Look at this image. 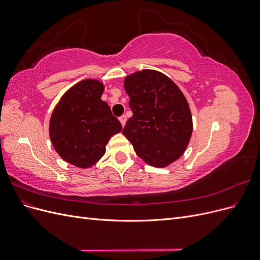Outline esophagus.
<instances>
[{
  "mask_svg": "<svg viewBox=\"0 0 260 260\" xmlns=\"http://www.w3.org/2000/svg\"><path fill=\"white\" fill-rule=\"evenodd\" d=\"M119 121L121 122L122 127H124L125 122H127V116H125V115H122V116H120V117H119Z\"/></svg>",
  "mask_w": 260,
  "mask_h": 260,
  "instance_id": "esophagus-1",
  "label": "esophagus"
}]
</instances>
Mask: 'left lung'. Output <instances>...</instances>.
Returning a JSON list of instances; mask_svg holds the SVG:
<instances>
[{
	"label": "left lung",
	"mask_w": 260,
	"mask_h": 260,
	"mask_svg": "<svg viewBox=\"0 0 260 260\" xmlns=\"http://www.w3.org/2000/svg\"><path fill=\"white\" fill-rule=\"evenodd\" d=\"M133 116L122 130L147 165L165 168L179 159L190 143V106L169 77L153 69L128 75L123 81Z\"/></svg>",
	"instance_id": "obj_1"
}]
</instances>
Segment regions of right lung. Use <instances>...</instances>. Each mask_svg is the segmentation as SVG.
I'll return each instance as SVG.
<instances>
[{"label": "right lung", "mask_w": 260, "mask_h": 260, "mask_svg": "<svg viewBox=\"0 0 260 260\" xmlns=\"http://www.w3.org/2000/svg\"><path fill=\"white\" fill-rule=\"evenodd\" d=\"M104 83L81 80L69 88L54 107L49 135L55 151L78 168L94 166L106 152L108 140L122 130L106 102Z\"/></svg>", "instance_id": "obj_1"}]
</instances>
